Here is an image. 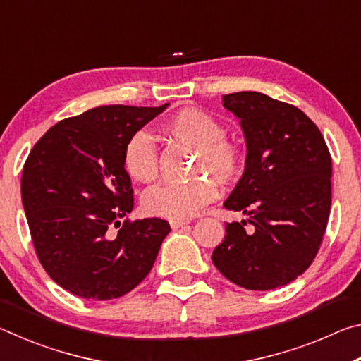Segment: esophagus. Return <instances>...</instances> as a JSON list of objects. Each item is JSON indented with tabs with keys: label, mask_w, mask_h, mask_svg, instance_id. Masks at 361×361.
Returning <instances> with one entry per match:
<instances>
[{
	"label": "esophagus",
	"mask_w": 361,
	"mask_h": 361,
	"mask_svg": "<svg viewBox=\"0 0 361 361\" xmlns=\"http://www.w3.org/2000/svg\"><path fill=\"white\" fill-rule=\"evenodd\" d=\"M189 221H186V219H172L170 221V226H172V229H180L183 228V226H188Z\"/></svg>",
	"instance_id": "esophagus-1"
}]
</instances>
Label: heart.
I'll return each mask as SVG.
<instances>
[{
	"instance_id": "b5f03b06",
	"label": "heart",
	"mask_w": 361,
	"mask_h": 361,
	"mask_svg": "<svg viewBox=\"0 0 361 361\" xmlns=\"http://www.w3.org/2000/svg\"><path fill=\"white\" fill-rule=\"evenodd\" d=\"M170 138L191 146L197 152L194 173L200 176L186 185H166L143 195V210L151 216L186 219L195 216L216 199L218 186L239 180L243 170V152L239 143L226 137V127L215 116L199 108H185L162 124ZM122 166L133 181L151 185L157 180V149L146 132H137L126 143Z\"/></svg>"
}]
</instances>
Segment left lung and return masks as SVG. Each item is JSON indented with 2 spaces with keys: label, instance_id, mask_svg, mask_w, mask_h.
I'll return each instance as SVG.
<instances>
[{
  "label": "left lung",
  "instance_id": "left-lung-1",
  "mask_svg": "<svg viewBox=\"0 0 361 361\" xmlns=\"http://www.w3.org/2000/svg\"><path fill=\"white\" fill-rule=\"evenodd\" d=\"M247 143L245 170L224 200L252 224H226L212 261L232 283L274 290L293 282L315 258L331 209V156L301 109L261 92L223 95Z\"/></svg>",
  "mask_w": 361,
  "mask_h": 361
}]
</instances>
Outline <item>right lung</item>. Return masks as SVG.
Segmentation results:
<instances>
[{"label": "right lung", "mask_w": 361, "mask_h": 361, "mask_svg": "<svg viewBox=\"0 0 361 361\" xmlns=\"http://www.w3.org/2000/svg\"><path fill=\"white\" fill-rule=\"evenodd\" d=\"M167 106L92 108L57 122L30 151L20 188L30 234L49 277L73 295L124 296L154 264L170 226L161 218L121 226L133 209L122 152Z\"/></svg>", "instance_id": "add662e5"}]
</instances>
